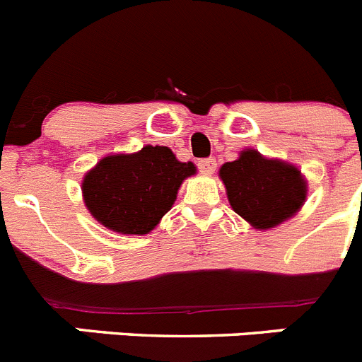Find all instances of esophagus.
Wrapping results in <instances>:
<instances>
[{
	"label": "esophagus",
	"mask_w": 362,
	"mask_h": 362,
	"mask_svg": "<svg viewBox=\"0 0 362 362\" xmlns=\"http://www.w3.org/2000/svg\"><path fill=\"white\" fill-rule=\"evenodd\" d=\"M198 168L204 175H212L216 171V160L214 158H204V160L198 162Z\"/></svg>",
	"instance_id": "obj_1"
}]
</instances>
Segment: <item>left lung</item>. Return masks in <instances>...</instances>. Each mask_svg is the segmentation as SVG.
<instances>
[{"instance_id":"obj_1","label":"left lung","mask_w":362,"mask_h":362,"mask_svg":"<svg viewBox=\"0 0 362 362\" xmlns=\"http://www.w3.org/2000/svg\"><path fill=\"white\" fill-rule=\"evenodd\" d=\"M234 212L257 230H272L296 216L307 200V180L291 162L246 148L219 168Z\"/></svg>"}]
</instances>
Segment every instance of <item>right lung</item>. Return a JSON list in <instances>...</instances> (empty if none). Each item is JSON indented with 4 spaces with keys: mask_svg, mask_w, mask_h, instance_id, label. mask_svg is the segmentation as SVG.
<instances>
[{
    "mask_svg": "<svg viewBox=\"0 0 362 362\" xmlns=\"http://www.w3.org/2000/svg\"><path fill=\"white\" fill-rule=\"evenodd\" d=\"M197 175L192 162H180L168 146L134 153H110L82 180L87 211L105 228L124 235L150 234L173 207L185 178Z\"/></svg>",
    "mask_w": 362,
    "mask_h": 362,
    "instance_id": "right-lung-1",
    "label": "right lung"
}]
</instances>
